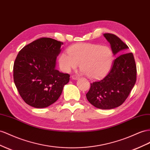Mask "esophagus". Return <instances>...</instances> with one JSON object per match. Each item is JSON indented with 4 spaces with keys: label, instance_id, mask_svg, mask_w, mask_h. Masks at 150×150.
Returning a JSON list of instances; mask_svg holds the SVG:
<instances>
[{
    "label": "esophagus",
    "instance_id": "34e87169",
    "mask_svg": "<svg viewBox=\"0 0 150 150\" xmlns=\"http://www.w3.org/2000/svg\"><path fill=\"white\" fill-rule=\"evenodd\" d=\"M71 78L72 79H78L79 78V77L75 74V75H72Z\"/></svg>",
    "mask_w": 150,
    "mask_h": 150
}]
</instances>
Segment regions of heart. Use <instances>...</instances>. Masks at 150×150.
Here are the masks:
<instances>
[{
    "instance_id": "1",
    "label": "heart",
    "mask_w": 150,
    "mask_h": 150,
    "mask_svg": "<svg viewBox=\"0 0 150 150\" xmlns=\"http://www.w3.org/2000/svg\"><path fill=\"white\" fill-rule=\"evenodd\" d=\"M59 65L64 71L69 72L80 64L84 73L90 79H98L110 69L113 62L110 48L98 44L78 43L71 46L67 52L60 55Z\"/></svg>"
}]
</instances>
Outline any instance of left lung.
<instances>
[{"label":"left lung","mask_w":150,"mask_h":150,"mask_svg":"<svg viewBox=\"0 0 150 150\" xmlns=\"http://www.w3.org/2000/svg\"><path fill=\"white\" fill-rule=\"evenodd\" d=\"M114 55L125 52L129 48L118 36L104 33ZM124 51H123V50ZM137 69L132 53H124L114 60L108 73L100 80L91 83L86 94L88 102L100 109H112L127 99L136 81Z\"/></svg>","instance_id":"1"}]
</instances>
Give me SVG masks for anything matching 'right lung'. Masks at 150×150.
<instances>
[{"label": "right lung", "instance_id": "add662e5", "mask_svg": "<svg viewBox=\"0 0 150 150\" xmlns=\"http://www.w3.org/2000/svg\"><path fill=\"white\" fill-rule=\"evenodd\" d=\"M63 43L40 38L24 47L13 67L14 81L22 99L35 108H45L61 95L70 75L55 69L57 56Z\"/></svg>", "mask_w": 150, "mask_h": 150}]
</instances>
